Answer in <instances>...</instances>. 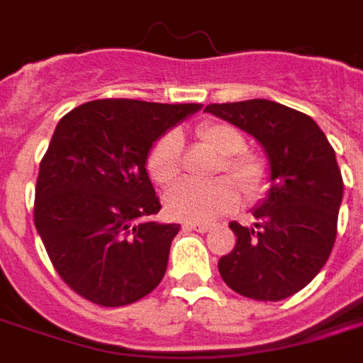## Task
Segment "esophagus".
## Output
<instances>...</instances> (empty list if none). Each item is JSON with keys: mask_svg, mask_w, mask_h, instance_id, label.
Here are the masks:
<instances>
[{"mask_svg": "<svg viewBox=\"0 0 363 363\" xmlns=\"http://www.w3.org/2000/svg\"><path fill=\"white\" fill-rule=\"evenodd\" d=\"M184 228L186 229H194L198 233H208L210 231V225L208 223H196V221H190V223H184Z\"/></svg>", "mask_w": 363, "mask_h": 363, "instance_id": "obj_1", "label": "esophagus"}]
</instances>
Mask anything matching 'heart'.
Wrapping results in <instances>:
<instances>
[{"label": "heart", "instance_id": "heart-1", "mask_svg": "<svg viewBox=\"0 0 363 363\" xmlns=\"http://www.w3.org/2000/svg\"><path fill=\"white\" fill-rule=\"evenodd\" d=\"M198 138L204 145L216 151L221 159V169L239 184L247 198H257L267 189V163L245 150V138L237 128L229 124H204L198 128ZM181 138L177 132H169L159 138L147 155V173L157 184H171L177 181L181 163H179ZM165 212L174 220L210 221L220 213L233 210L239 204V190L228 179L196 184V182H177L167 190Z\"/></svg>", "mask_w": 363, "mask_h": 363}]
</instances>
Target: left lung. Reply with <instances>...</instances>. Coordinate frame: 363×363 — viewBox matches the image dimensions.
<instances>
[{"label": "left lung", "mask_w": 363, "mask_h": 363, "mask_svg": "<svg viewBox=\"0 0 363 363\" xmlns=\"http://www.w3.org/2000/svg\"><path fill=\"white\" fill-rule=\"evenodd\" d=\"M206 112L252 135L268 159L270 190L252 208V228L229 223L237 243L218 262L221 278L251 299H286L335 247L344 194L335 150L311 116L267 99L208 104Z\"/></svg>", "instance_id": "left-lung-1"}]
</instances>
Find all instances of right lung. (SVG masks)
Wrapping results in <instances>:
<instances>
[{"label":"right lung","mask_w":363,"mask_h":363,"mask_svg":"<svg viewBox=\"0 0 363 363\" xmlns=\"http://www.w3.org/2000/svg\"><path fill=\"white\" fill-rule=\"evenodd\" d=\"M202 104L91 101L67 112L40 161L35 225L52 264L75 294L104 307L157 288L179 223L161 210L145 171L161 135Z\"/></svg>","instance_id":"1"}]
</instances>
